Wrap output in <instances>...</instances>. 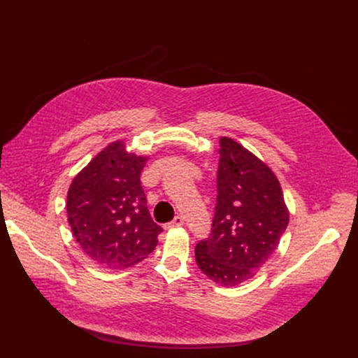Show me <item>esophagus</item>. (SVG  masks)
I'll return each mask as SVG.
<instances>
[{"label": "esophagus", "mask_w": 358, "mask_h": 358, "mask_svg": "<svg viewBox=\"0 0 358 358\" xmlns=\"http://www.w3.org/2000/svg\"><path fill=\"white\" fill-rule=\"evenodd\" d=\"M182 225H184V218H182V217H180V215H177L171 222H169V224H166V225H164V229L178 228V227H182Z\"/></svg>", "instance_id": "esophagus-1"}]
</instances>
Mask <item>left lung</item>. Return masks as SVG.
<instances>
[{"instance_id":"8db88e82","label":"left lung","mask_w":358,"mask_h":358,"mask_svg":"<svg viewBox=\"0 0 358 358\" xmlns=\"http://www.w3.org/2000/svg\"><path fill=\"white\" fill-rule=\"evenodd\" d=\"M218 196L213 234L195 246L203 275L238 286L258 273L279 246L289 208L272 169L236 140L220 138Z\"/></svg>"}]
</instances>
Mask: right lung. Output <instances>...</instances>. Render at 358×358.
Returning <instances> with one entry per match:
<instances>
[{
    "instance_id": "right-lung-1",
    "label": "right lung",
    "mask_w": 358,
    "mask_h": 358,
    "mask_svg": "<svg viewBox=\"0 0 358 358\" xmlns=\"http://www.w3.org/2000/svg\"><path fill=\"white\" fill-rule=\"evenodd\" d=\"M148 157L112 141L85 166L68 189L66 215L80 249L96 265L133 266L155 250L163 231L151 220L140 174Z\"/></svg>"
}]
</instances>
